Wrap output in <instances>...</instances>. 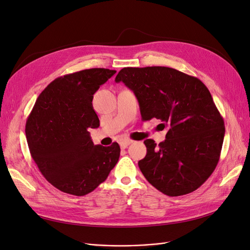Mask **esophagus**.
<instances>
[{
    "mask_svg": "<svg viewBox=\"0 0 250 250\" xmlns=\"http://www.w3.org/2000/svg\"><path fill=\"white\" fill-rule=\"evenodd\" d=\"M131 143H132L131 140H122V141L120 142V146H121V148L125 149V148H127L128 146H129Z\"/></svg>",
    "mask_w": 250,
    "mask_h": 250,
    "instance_id": "esophagus-1",
    "label": "esophagus"
}]
</instances>
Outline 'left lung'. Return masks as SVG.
Instances as JSON below:
<instances>
[{
  "label": "left lung",
  "mask_w": 250,
  "mask_h": 250,
  "mask_svg": "<svg viewBox=\"0 0 250 250\" xmlns=\"http://www.w3.org/2000/svg\"><path fill=\"white\" fill-rule=\"evenodd\" d=\"M121 81L137 97L142 120L157 119L158 127L167 129L158 145L144 141L147 154L139 162L143 175L171 197L197 190L216 168L225 133L208 87L167 66L124 67L116 77Z\"/></svg>",
  "instance_id": "left-lung-1"
}]
</instances>
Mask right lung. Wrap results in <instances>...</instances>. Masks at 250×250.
<instances>
[{
	"label": "right lung",
	"mask_w": 250,
	"mask_h": 250,
	"mask_svg": "<svg viewBox=\"0 0 250 250\" xmlns=\"http://www.w3.org/2000/svg\"><path fill=\"white\" fill-rule=\"evenodd\" d=\"M117 71L88 69L64 75L44 88L26 122L30 153L49 183L63 193L84 196L107 178L120 157L118 143L94 145L98 128L94 94Z\"/></svg>",
	"instance_id": "right-lung-1"
}]
</instances>
